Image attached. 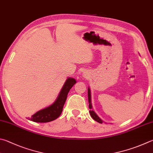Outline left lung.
<instances>
[{
    "instance_id": "1",
    "label": "left lung",
    "mask_w": 153,
    "mask_h": 153,
    "mask_svg": "<svg viewBox=\"0 0 153 153\" xmlns=\"http://www.w3.org/2000/svg\"><path fill=\"white\" fill-rule=\"evenodd\" d=\"M88 101H89V108H90V114L94 120L98 122L99 123H102V120L92 110H91V95H90V88H88Z\"/></svg>"
}]
</instances>
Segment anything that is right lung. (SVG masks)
Returning a JSON list of instances; mask_svg holds the SVG:
<instances>
[{
	"label": "right lung",
	"mask_w": 153,
	"mask_h": 153,
	"mask_svg": "<svg viewBox=\"0 0 153 153\" xmlns=\"http://www.w3.org/2000/svg\"><path fill=\"white\" fill-rule=\"evenodd\" d=\"M76 83V79L69 77L63 86L56 101L50 106L36 112L29 118V120L35 123H48L57 119L62 112L69 90Z\"/></svg>",
	"instance_id": "obj_1"
}]
</instances>
